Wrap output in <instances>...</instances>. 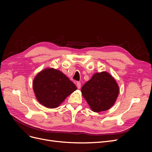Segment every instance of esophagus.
Returning a JSON list of instances; mask_svg holds the SVG:
<instances>
[{"instance_id": "esophagus-1", "label": "esophagus", "mask_w": 152, "mask_h": 152, "mask_svg": "<svg viewBox=\"0 0 152 152\" xmlns=\"http://www.w3.org/2000/svg\"><path fill=\"white\" fill-rule=\"evenodd\" d=\"M77 87L78 89H80V87H81L80 82H77Z\"/></svg>"}]
</instances>
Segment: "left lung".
Here are the masks:
<instances>
[{
    "label": "left lung",
    "mask_w": 152,
    "mask_h": 152,
    "mask_svg": "<svg viewBox=\"0 0 152 152\" xmlns=\"http://www.w3.org/2000/svg\"><path fill=\"white\" fill-rule=\"evenodd\" d=\"M81 93L94 112L108 110L115 103L119 87L115 79L107 72L96 73L82 86Z\"/></svg>",
    "instance_id": "obj_1"
}]
</instances>
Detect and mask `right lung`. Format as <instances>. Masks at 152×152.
<instances>
[{
  "mask_svg": "<svg viewBox=\"0 0 152 152\" xmlns=\"http://www.w3.org/2000/svg\"><path fill=\"white\" fill-rule=\"evenodd\" d=\"M33 89L41 104L48 108H55L74 92L77 87L61 71L48 68L35 77Z\"/></svg>",
  "mask_w": 152,
  "mask_h": 152,
  "instance_id": "1",
  "label": "right lung"
}]
</instances>
